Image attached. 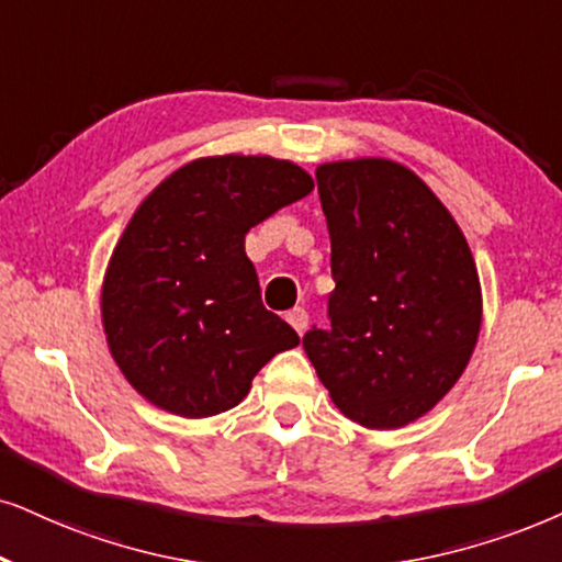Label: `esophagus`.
Masks as SVG:
<instances>
[{
    "instance_id": "obj_1",
    "label": "esophagus",
    "mask_w": 562,
    "mask_h": 562,
    "mask_svg": "<svg viewBox=\"0 0 562 562\" xmlns=\"http://www.w3.org/2000/svg\"><path fill=\"white\" fill-rule=\"evenodd\" d=\"M288 322H290V326H293V329L297 331V334H303L305 331V326H308V314H305V308H293V311H288Z\"/></svg>"
}]
</instances>
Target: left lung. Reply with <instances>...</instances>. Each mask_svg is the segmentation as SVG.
<instances>
[{
  "label": "left lung",
  "instance_id": "8db88e82",
  "mask_svg": "<svg viewBox=\"0 0 562 562\" xmlns=\"http://www.w3.org/2000/svg\"><path fill=\"white\" fill-rule=\"evenodd\" d=\"M329 329L303 347L331 402L371 430L415 423L451 392L482 324L464 233L420 176L386 158L324 162Z\"/></svg>",
  "mask_w": 562,
  "mask_h": 562
}]
</instances>
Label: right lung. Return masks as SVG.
<instances>
[{
    "mask_svg": "<svg viewBox=\"0 0 562 562\" xmlns=\"http://www.w3.org/2000/svg\"><path fill=\"white\" fill-rule=\"evenodd\" d=\"M311 191L290 160L217 155L173 170L139 204L105 269L101 316L113 360L147 402L191 420L220 415L301 342L261 303L244 240Z\"/></svg>",
    "mask_w": 562,
    "mask_h": 562,
    "instance_id": "right-lung-1",
    "label": "right lung"
}]
</instances>
